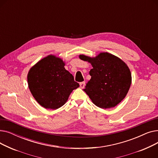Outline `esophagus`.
<instances>
[{"label":"esophagus","instance_id":"1","mask_svg":"<svg viewBox=\"0 0 158 158\" xmlns=\"http://www.w3.org/2000/svg\"><path fill=\"white\" fill-rule=\"evenodd\" d=\"M79 85H80V87L81 88H84L85 86V82H80Z\"/></svg>","mask_w":158,"mask_h":158}]
</instances>
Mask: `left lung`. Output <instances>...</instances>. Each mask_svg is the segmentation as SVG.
<instances>
[{"label": "left lung", "mask_w": 158, "mask_h": 158, "mask_svg": "<svg viewBox=\"0 0 158 158\" xmlns=\"http://www.w3.org/2000/svg\"><path fill=\"white\" fill-rule=\"evenodd\" d=\"M79 58L92 64L90 80L84 89L93 103L103 109L113 107L126 96L131 85L127 65L111 54L102 52L95 57L80 55Z\"/></svg>", "instance_id": "obj_1"}]
</instances>
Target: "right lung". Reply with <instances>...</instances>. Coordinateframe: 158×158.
<instances>
[{
    "label": "right lung",
    "mask_w": 158,
    "mask_h": 158,
    "mask_svg": "<svg viewBox=\"0 0 158 158\" xmlns=\"http://www.w3.org/2000/svg\"><path fill=\"white\" fill-rule=\"evenodd\" d=\"M64 66L60 58L49 55L33 66L28 73L31 92L46 109L60 108L67 101L72 91L79 86Z\"/></svg>",
    "instance_id": "obj_1"
}]
</instances>
